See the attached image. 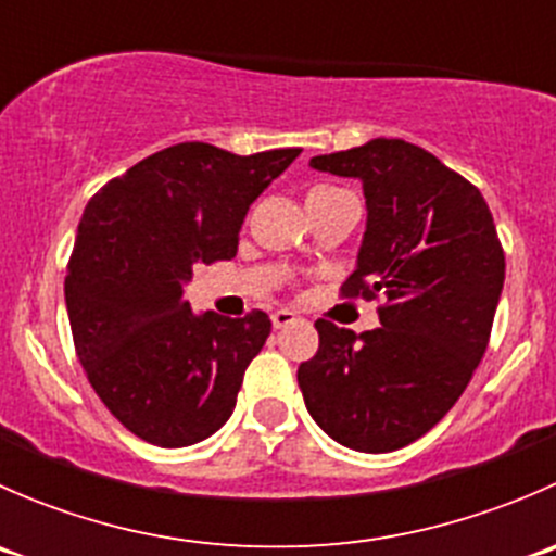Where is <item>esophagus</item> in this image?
<instances>
[{
    "label": "esophagus",
    "instance_id": "esophagus-1",
    "mask_svg": "<svg viewBox=\"0 0 556 556\" xmlns=\"http://www.w3.org/2000/svg\"><path fill=\"white\" fill-rule=\"evenodd\" d=\"M271 323H274V328H288V325L299 323V314L290 312V309H277L271 314Z\"/></svg>",
    "mask_w": 556,
    "mask_h": 556
}]
</instances>
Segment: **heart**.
<instances>
[{"label":"heart","mask_w":556,"mask_h":556,"mask_svg":"<svg viewBox=\"0 0 556 556\" xmlns=\"http://www.w3.org/2000/svg\"><path fill=\"white\" fill-rule=\"evenodd\" d=\"M333 190L336 188H328V185H317V188H314L309 195H325V193H333Z\"/></svg>","instance_id":"heart-1"}]
</instances>
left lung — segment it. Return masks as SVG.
<instances>
[{"label":"left lung","mask_w":556,"mask_h":556,"mask_svg":"<svg viewBox=\"0 0 556 556\" xmlns=\"http://www.w3.org/2000/svg\"><path fill=\"white\" fill-rule=\"evenodd\" d=\"M312 169L361 179L366 233L344 295L382 293V328L317 319L319 350L299 366L312 419L341 446L395 452L457 403L484 357L506 255L479 188L403 139L317 155Z\"/></svg>","instance_id":"1"}]
</instances>
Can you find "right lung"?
Instances as JSON below:
<instances>
[{"mask_svg": "<svg viewBox=\"0 0 556 556\" xmlns=\"http://www.w3.org/2000/svg\"><path fill=\"white\" fill-rule=\"evenodd\" d=\"M299 155L182 142L88 201L64 282L75 350L112 417L148 444H199L233 414L271 319L195 314L185 285L199 263L237 255L250 204Z\"/></svg>", "mask_w": 556, "mask_h": 556, "instance_id": "obj_1", "label": "right lung"}]
</instances>
